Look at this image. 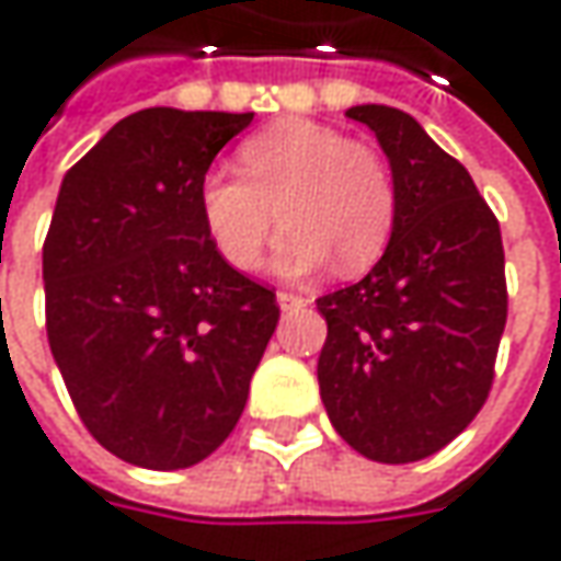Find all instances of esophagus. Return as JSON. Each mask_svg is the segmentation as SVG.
I'll return each instance as SVG.
<instances>
[{"label": "esophagus", "instance_id": "1", "mask_svg": "<svg viewBox=\"0 0 561 561\" xmlns=\"http://www.w3.org/2000/svg\"><path fill=\"white\" fill-rule=\"evenodd\" d=\"M277 306H280L284 312H296V309H306V306H309V299H306L302 293L280 290L277 293Z\"/></svg>", "mask_w": 561, "mask_h": 561}]
</instances>
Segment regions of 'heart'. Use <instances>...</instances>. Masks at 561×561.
Returning a JSON list of instances; mask_svg holds the SVG:
<instances>
[{"label":"heart","instance_id":"b5f03b06","mask_svg":"<svg viewBox=\"0 0 561 561\" xmlns=\"http://www.w3.org/2000/svg\"><path fill=\"white\" fill-rule=\"evenodd\" d=\"M240 171L211 168L199 181V215L230 268L255 271L280 225L274 252L290 277L334 259L336 271L371 268L397 227V184L375 146L334 127L287 118L252 134Z\"/></svg>","mask_w":561,"mask_h":561}]
</instances>
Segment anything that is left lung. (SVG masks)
Returning <instances> with one entry per match:
<instances>
[{"mask_svg":"<svg viewBox=\"0 0 561 561\" xmlns=\"http://www.w3.org/2000/svg\"><path fill=\"white\" fill-rule=\"evenodd\" d=\"M397 184V227L358 284L318 296L328 340L318 387L336 434L365 459L419 462L484 409L506 331L500 221L459 159L412 115L356 105Z\"/></svg>","mask_w":561,"mask_h":561,"instance_id":"8db88e82","label":"left lung"}]
</instances>
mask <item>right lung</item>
Returning <instances> with one entry per match:
<instances>
[{
  "label": "right lung",
  "instance_id": "right-lung-1",
  "mask_svg": "<svg viewBox=\"0 0 561 561\" xmlns=\"http://www.w3.org/2000/svg\"><path fill=\"white\" fill-rule=\"evenodd\" d=\"M252 112L142 108L65 174L43 243L46 336L83 427L152 471L211 456L243 415L280 306L230 268L199 181Z\"/></svg>",
  "mask_w": 561,
  "mask_h": 561
}]
</instances>
